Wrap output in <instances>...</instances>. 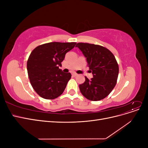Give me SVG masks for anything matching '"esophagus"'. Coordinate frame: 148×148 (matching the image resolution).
I'll return each instance as SVG.
<instances>
[{
	"mask_svg": "<svg viewBox=\"0 0 148 148\" xmlns=\"http://www.w3.org/2000/svg\"><path fill=\"white\" fill-rule=\"evenodd\" d=\"M72 75L73 76V77H77V76L78 75V74H77L75 72H73V73H72Z\"/></svg>",
	"mask_w": 148,
	"mask_h": 148,
	"instance_id": "esophagus-1",
	"label": "esophagus"
}]
</instances>
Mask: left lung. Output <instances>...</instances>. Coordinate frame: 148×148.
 Returning a JSON list of instances; mask_svg holds the SVG:
<instances>
[{"label": "left lung", "instance_id": "obj_1", "mask_svg": "<svg viewBox=\"0 0 148 148\" xmlns=\"http://www.w3.org/2000/svg\"><path fill=\"white\" fill-rule=\"evenodd\" d=\"M76 47L86 58L88 65L93 78L85 77L79 88L88 99L97 101L108 96L115 87L119 75V65L115 56L109 49L99 45L78 43Z\"/></svg>", "mask_w": 148, "mask_h": 148}]
</instances>
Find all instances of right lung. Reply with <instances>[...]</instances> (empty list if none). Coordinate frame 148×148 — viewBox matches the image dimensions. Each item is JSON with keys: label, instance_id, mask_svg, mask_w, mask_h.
<instances>
[{"label": "right lung", "instance_id": "right-lung-1", "mask_svg": "<svg viewBox=\"0 0 148 148\" xmlns=\"http://www.w3.org/2000/svg\"><path fill=\"white\" fill-rule=\"evenodd\" d=\"M76 42H53L42 44L31 52L27 62L29 81L34 90L46 99L60 96L71 78L70 73L59 69L65 54Z\"/></svg>", "mask_w": 148, "mask_h": 148}]
</instances>
